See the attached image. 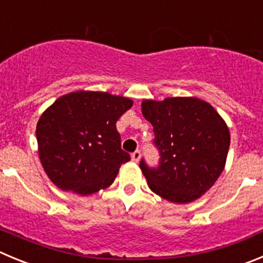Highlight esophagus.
<instances>
[{
    "label": "esophagus",
    "instance_id": "obj_1",
    "mask_svg": "<svg viewBox=\"0 0 263 263\" xmlns=\"http://www.w3.org/2000/svg\"><path fill=\"white\" fill-rule=\"evenodd\" d=\"M131 158L134 162H139L140 158H141V153H140V151H135L134 153L131 154Z\"/></svg>",
    "mask_w": 263,
    "mask_h": 263
}]
</instances>
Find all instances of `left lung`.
<instances>
[{
  "instance_id": "1",
  "label": "left lung",
  "mask_w": 263,
  "mask_h": 263,
  "mask_svg": "<svg viewBox=\"0 0 263 263\" xmlns=\"http://www.w3.org/2000/svg\"><path fill=\"white\" fill-rule=\"evenodd\" d=\"M141 111L154 131L158 167L140 168L156 195L188 203L213 187L226 166L230 131L217 110L196 97L144 100Z\"/></svg>"
}]
</instances>
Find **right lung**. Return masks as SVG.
<instances>
[{
    "label": "right lung",
    "mask_w": 263,
    "mask_h": 263,
    "mask_svg": "<svg viewBox=\"0 0 263 263\" xmlns=\"http://www.w3.org/2000/svg\"><path fill=\"white\" fill-rule=\"evenodd\" d=\"M132 105L127 97L92 90L57 98L36 127L39 157L49 179L80 196L109 187L131 159L120 148L115 124Z\"/></svg>",
    "instance_id": "right-lung-1"
}]
</instances>
